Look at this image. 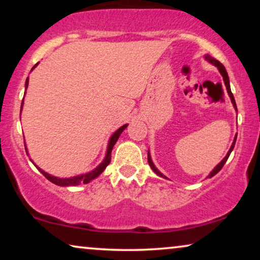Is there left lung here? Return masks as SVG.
Returning a JSON list of instances; mask_svg holds the SVG:
<instances>
[{
    "label": "left lung",
    "instance_id": "left-lung-1",
    "mask_svg": "<svg viewBox=\"0 0 260 260\" xmlns=\"http://www.w3.org/2000/svg\"><path fill=\"white\" fill-rule=\"evenodd\" d=\"M205 59L207 60V61H209L211 63H213V65L214 66H216L218 67V70H219V72L221 73V76H222V78H223V83H225V85H226V88H227V92H229V95H230V98H231V101H232V104H233V106H234V109L237 110V104H236V101H234V97H233V93H232V91H231V86H230V79H229V74H227V72H226V69L225 67H223V65L220 61H218V60L216 59H214V58H212L211 55H205ZM238 111V110H237ZM236 141H237V136L234 137V141H233V143H232V145H231V149L229 150V152H227V155L225 156V157H223V159L221 162L219 163L218 166L215 167L214 169L212 170L211 172V174H209V175L207 176V177H213L215 175V174H218L220 170L222 169V167H223V165H225L226 163V161H227V158L230 157V155H231V152H232V150H233V148H234V144H236ZM148 163H149V166L151 167V169L154 170V173L155 174H157L158 176H161V177H165V179H167V177L163 175V174L159 172V170L156 168L155 167V165L154 163H152V161H151V157H150V154H149V151H148Z\"/></svg>",
    "mask_w": 260,
    "mask_h": 260
}]
</instances>
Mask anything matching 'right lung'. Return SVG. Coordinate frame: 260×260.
<instances>
[{
  "label": "right lung",
  "instance_id": "obj_1",
  "mask_svg": "<svg viewBox=\"0 0 260 260\" xmlns=\"http://www.w3.org/2000/svg\"><path fill=\"white\" fill-rule=\"evenodd\" d=\"M37 65H38V63H37ZM37 65H35L33 69H35V67H37ZM33 69H31V70H33ZM27 87H28V78H27V80H26V90H27ZM24 94H26V92H24ZM22 106H23V99H22V103H21V111H22ZM20 116H21V113H20ZM126 126H127V124H125V125H123V126H120L119 129L116 131V133H113L112 136L110 137V141H109V144H108V150H106L105 158L103 159V162L97 167V168H94L90 173L83 174V175H78V176H74V177H69V179H61V177H55V176L49 175L48 173H46L42 169L39 168L37 165H34V166L39 169V172H40L41 174H44V176L46 177V179L49 180V181H51V182H53L54 184H56V186L69 187V186H79V184H81V183H84V184L85 183H88V182H90V181L94 180L95 177H98L99 175H101V174L105 170L106 167L109 166L110 161H111V151H112V149H113V145L116 144V142L119 138L120 134H122L123 131L125 130ZM24 148H26V144H24ZM26 151H27V149H26ZM30 161H31V159H30ZM31 162H33V161H31Z\"/></svg>",
  "mask_w": 260,
  "mask_h": 260
}]
</instances>
